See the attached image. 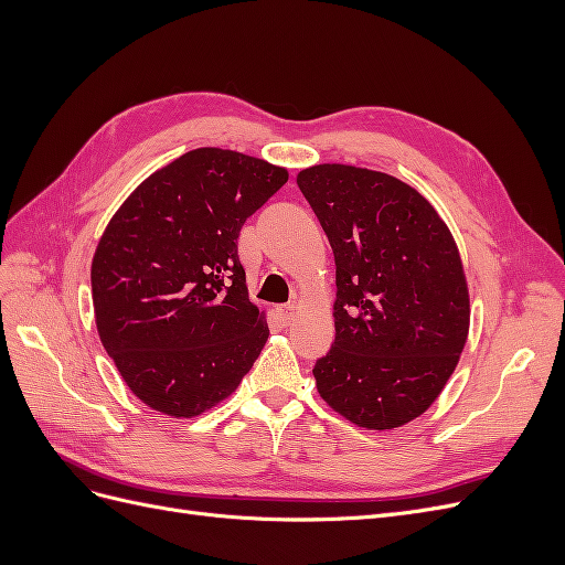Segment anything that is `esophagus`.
<instances>
[{
  "mask_svg": "<svg viewBox=\"0 0 565 565\" xmlns=\"http://www.w3.org/2000/svg\"><path fill=\"white\" fill-rule=\"evenodd\" d=\"M280 320H282V324H292L295 322V318H297V306H280Z\"/></svg>",
  "mask_w": 565,
  "mask_h": 565,
  "instance_id": "34e87169",
  "label": "esophagus"
}]
</instances>
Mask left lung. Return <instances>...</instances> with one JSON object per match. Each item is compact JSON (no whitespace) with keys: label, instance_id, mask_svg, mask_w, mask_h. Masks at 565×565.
I'll return each mask as SVG.
<instances>
[{"label":"left lung","instance_id":"1","mask_svg":"<svg viewBox=\"0 0 565 565\" xmlns=\"http://www.w3.org/2000/svg\"><path fill=\"white\" fill-rule=\"evenodd\" d=\"M337 264L334 344L318 393L365 429H396L438 398L469 334L457 245L431 202L372 169L316 164L297 177Z\"/></svg>","mask_w":565,"mask_h":565}]
</instances>
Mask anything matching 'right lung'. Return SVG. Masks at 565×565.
Segmentation results:
<instances>
[{
  "mask_svg": "<svg viewBox=\"0 0 565 565\" xmlns=\"http://www.w3.org/2000/svg\"><path fill=\"white\" fill-rule=\"evenodd\" d=\"M287 169L198 148L150 174L115 212L92 262L100 344L136 398L198 417L259 358L266 316L247 297L237 235Z\"/></svg>",
  "mask_w": 565,
  "mask_h": 565,
  "instance_id": "right-lung-1",
  "label": "right lung"
}]
</instances>
